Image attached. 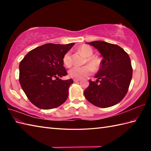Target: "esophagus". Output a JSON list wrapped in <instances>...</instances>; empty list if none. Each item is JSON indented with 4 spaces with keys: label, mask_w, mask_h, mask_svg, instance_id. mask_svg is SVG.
I'll list each match as a JSON object with an SVG mask.
<instances>
[{
    "label": "esophagus",
    "mask_w": 151,
    "mask_h": 151,
    "mask_svg": "<svg viewBox=\"0 0 151 151\" xmlns=\"http://www.w3.org/2000/svg\"><path fill=\"white\" fill-rule=\"evenodd\" d=\"M81 80L80 79H73V81L75 82H79Z\"/></svg>",
    "instance_id": "obj_1"
}]
</instances>
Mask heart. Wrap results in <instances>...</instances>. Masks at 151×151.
<instances>
[{
	"instance_id": "1",
	"label": "heart",
	"mask_w": 151,
	"mask_h": 151,
	"mask_svg": "<svg viewBox=\"0 0 151 151\" xmlns=\"http://www.w3.org/2000/svg\"><path fill=\"white\" fill-rule=\"evenodd\" d=\"M78 51L81 52L83 55L86 57V62L91 66V68L89 65H84L82 67L75 66L73 68L69 69L68 71L69 75L70 77L75 79H81L85 76L89 75L92 72V69L96 70L99 68L100 65V60L98 57L92 56L93 54V50L92 48L87 45H83L78 48ZM63 64L66 67H69L72 65L71 55L70 52H67L63 58Z\"/></svg>"
}]
</instances>
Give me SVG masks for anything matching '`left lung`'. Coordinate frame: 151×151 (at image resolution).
<instances>
[{
    "label": "left lung",
    "mask_w": 151,
    "mask_h": 151,
    "mask_svg": "<svg viewBox=\"0 0 151 151\" xmlns=\"http://www.w3.org/2000/svg\"><path fill=\"white\" fill-rule=\"evenodd\" d=\"M87 43L97 49L103 59L95 76L97 81H89V85L84 92L85 97L92 104L100 108L117 104L126 95L132 77L129 54L117 45L105 41Z\"/></svg>",
    "instance_id": "1"
}]
</instances>
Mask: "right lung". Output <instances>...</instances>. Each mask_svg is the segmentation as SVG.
<instances>
[{
    "mask_svg": "<svg viewBox=\"0 0 151 151\" xmlns=\"http://www.w3.org/2000/svg\"><path fill=\"white\" fill-rule=\"evenodd\" d=\"M75 43H47L30 50L19 64V83L30 101L43 110L55 108L65 102L72 79L67 75L63 58Z\"/></svg>",
    "mask_w": 151,
    "mask_h": 151,
    "instance_id": "add662e5",
    "label": "right lung"
}]
</instances>
